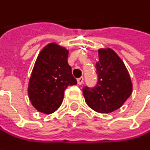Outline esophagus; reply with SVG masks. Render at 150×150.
<instances>
[{
	"mask_svg": "<svg viewBox=\"0 0 150 150\" xmlns=\"http://www.w3.org/2000/svg\"><path fill=\"white\" fill-rule=\"evenodd\" d=\"M83 80H84V79H83V77H80V78H78V79H77V82H78V84H79V85H81V84L83 83Z\"/></svg>",
	"mask_w": 150,
	"mask_h": 150,
	"instance_id": "34e87169",
	"label": "esophagus"
}]
</instances>
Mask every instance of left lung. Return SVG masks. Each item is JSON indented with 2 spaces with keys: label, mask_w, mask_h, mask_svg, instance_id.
I'll list each match as a JSON object with an SVG mask.
<instances>
[{
  "label": "left lung",
  "mask_w": 150,
  "mask_h": 150,
  "mask_svg": "<svg viewBox=\"0 0 150 150\" xmlns=\"http://www.w3.org/2000/svg\"><path fill=\"white\" fill-rule=\"evenodd\" d=\"M98 56L96 85L94 88L85 86L82 93L89 108L98 113H110L122 107L130 96L132 82L123 62L114 50L101 48Z\"/></svg>",
  "instance_id": "left-lung-1"
}]
</instances>
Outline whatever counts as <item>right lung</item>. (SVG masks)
<instances>
[{"mask_svg": "<svg viewBox=\"0 0 150 150\" xmlns=\"http://www.w3.org/2000/svg\"><path fill=\"white\" fill-rule=\"evenodd\" d=\"M69 50L50 43L39 54L28 83V97L40 112L52 114L61 106L68 86L77 83L68 63Z\"/></svg>", "mask_w": 150, "mask_h": 150, "instance_id": "1", "label": "right lung"}]
</instances>
